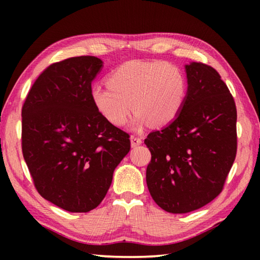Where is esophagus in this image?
Here are the masks:
<instances>
[{"label": "esophagus", "instance_id": "obj_1", "mask_svg": "<svg viewBox=\"0 0 260 260\" xmlns=\"http://www.w3.org/2000/svg\"><path fill=\"white\" fill-rule=\"evenodd\" d=\"M141 143H142V139L139 138V136H134V135L131 136V144H132V147L135 148V147L140 146Z\"/></svg>", "mask_w": 260, "mask_h": 260}]
</instances>
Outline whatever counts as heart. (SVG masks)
I'll return each instance as SVG.
<instances>
[{
	"instance_id": "1",
	"label": "heart",
	"mask_w": 260,
	"mask_h": 260,
	"mask_svg": "<svg viewBox=\"0 0 260 260\" xmlns=\"http://www.w3.org/2000/svg\"><path fill=\"white\" fill-rule=\"evenodd\" d=\"M186 91V78L175 64L129 60L109 73L107 87H91L90 98L101 116L114 127L126 124L131 109L136 127L148 122L160 127L178 117Z\"/></svg>"
}]
</instances>
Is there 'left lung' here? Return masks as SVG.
Wrapping results in <instances>:
<instances>
[{
    "label": "left lung",
    "instance_id": "obj_1",
    "mask_svg": "<svg viewBox=\"0 0 260 260\" xmlns=\"http://www.w3.org/2000/svg\"><path fill=\"white\" fill-rule=\"evenodd\" d=\"M188 91L178 117L144 140L151 152L147 186L170 213H188L222 191L237 150L236 105L210 65H186Z\"/></svg>",
    "mask_w": 260,
    "mask_h": 260
}]
</instances>
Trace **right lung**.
<instances>
[{"instance_id": "1", "label": "right lung", "mask_w": 260, "mask_h": 260, "mask_svg": "<svg viewBox=\"0 0 260 260\" xmlns=\"http://www.w3.org/2000/svg\"><path fill=\"white\" fill-rule=\"evenodd\" d=\"M102 64L80 56L49 65L21 109V150L34 186L69 212L100 205L131 149L128 133L109 124L91 101V81Z\"/></svg>"}]
</instances>
